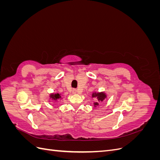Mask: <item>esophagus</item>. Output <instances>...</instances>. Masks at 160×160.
Here are the masks:
<instances>
[{
	"instance_id": "obj_1",
	"label": "esophagus",
	"mask_w": 160,
	"mask_h": 160,
	"mask_svg": "<svg viewBox=\"0 0 160 160\" xmlns=\"http://www.w3.org/2000/svg\"><path fill=\"white\" fill-rule=\"evenodd\" d=\"M72 93H73V94H75V93H77V89H72Z\"/></svg>"
}]
</instances>
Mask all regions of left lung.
<instances>
[{"label":"left lung","mask_w":160,"mask_h":160,"mask_svg":"<svg viewBox=\"0 0 160 160\" xmlns=\"http://www.w3.org/2000/svg\"><path fill=\"white\" fill-rule=\"evenodd\" d=\"M92 98H97L98 100V102H101V101H103L106 98H107V95L104 93V92H100V93H97V92H94L92 94ZM98 102H95L94 106L96 107V106H98L99 105Z\"/></svg>","instance_id":"obj_1"}]
</instances>
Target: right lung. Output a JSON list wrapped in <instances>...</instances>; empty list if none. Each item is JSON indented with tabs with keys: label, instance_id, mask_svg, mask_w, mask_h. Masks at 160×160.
<instances>
[{
	"label": "right lung",
	"instance_id": "right-lung-1",
	"mask_svg": "<svg viewBox=\"0 0 160 160\" xmlns=\"http://www.w3.org/2000/svg\"><path fill=\"white\" fill-rule=\"evenodd\" d=\"M50 98L53 101H57L58 99H61V96L59 93H51L50 95Z\"/></svg>",
	"mask_w": 160,
	"mask_h": 160
}]
</instances>
